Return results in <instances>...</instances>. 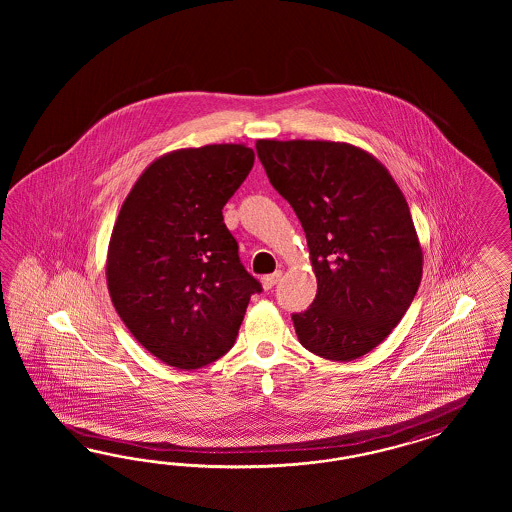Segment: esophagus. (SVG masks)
Wrapping results in <instances>:
<instances>
[{"label":"esophagus","instance_id":"1","mask_svg":"<svg viewBox=\"0 0 512 512\" xmlns=\"http://www.w3.org/2000/svg\"><path fill=\"white\" fill-rule=\"evenodd\" d=\"M279 278H281V272H274V274H268V276H264L263 279H261V283H263V289H272L276 283H278Z\"/></svg>","mask_w":512,"mask_h":512}]
</instances>
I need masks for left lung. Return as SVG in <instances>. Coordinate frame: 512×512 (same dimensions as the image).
I'll return each mask as SVG.
<instances>
[{
  "instance_id": "left-lung-1",
  "label": "left lung",
  "mask_w": 512,
  "mask_h": 512,
  "mask_svg": "<svg viewBox=\"0 0 512 512\" xmlns=\"http://www.w3.org/2000/svg\"><path fill=\"white\" fill-rule=\"evenodd\" d=\"M270 184L302 223L317 296L295 313L317 357L349 362L402 321L422 279V248L402 189L370 152L332 140H257Z\"/></svg>"
}]
</instances>
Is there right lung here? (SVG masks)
Wrapping results in <instances>:
<instances>
[{
	"label": "right lung",
	"mask_w": 512,
	"mask_h": 512,
	"mask_svg": "<svg viewBox=\"0 0 512 512\" xmlns=\"http://www.w3.org/2000/svg\"><path fill=\"white\" fill-rule=\"evenodd\" d=\"M255 161L246 144H206L157 157L131 187L107 253L114 308L140 345L197 370L234 345L261 283L246 272L223 206Z\"/></svg>",
	"instance_id": "add662e5"
}]
</instances>
